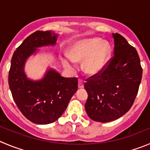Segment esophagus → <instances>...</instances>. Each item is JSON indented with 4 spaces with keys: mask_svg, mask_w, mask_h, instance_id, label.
<instances>
[{
    "mask_svg": "<svg viewBox=\"0 0 150 150\" xmlns=\"http://www.w3.org/2000/svg\"><path fill=\"white\" fill-rule=\"evenodd\" d=\"M83 82L82 80H78V88H83Z\"/></svg>",
    "mask_w": 150,
    "mask_h": 150,
    "instance_id": "34e87169",
    "label": "esophagus"
}]
</instances>
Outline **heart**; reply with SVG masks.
Masks as SVG:
<instances>
[{"mask_svg":"<svg viewBox=\"0 0 150 150\" xmlns=\"http://www.w3.org/2000/svg\"><path fill=\"white\" fill-rule=\"evenodd\" d=\"M111 51L109 42L102 40L100 38L83 39L72 46L69 54H65L63 58V64L68 69L74 70L76 62L84 59L83 71L89 75H96L107 66Z\"/></svg>","mask_w":150,"mask_h":150,"instance_id":"b5f03b06","label":"heart"}]
</instances>
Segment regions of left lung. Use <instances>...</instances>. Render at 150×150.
<instances>
[{
    "mask_svg": "<svg viewBox=\"0 0 150 150\" xmlns=\"http://www.w3.org/2000/svg\"><path fill=\"white\" fill-rule=\"evenodd\" d=\"M114 56L107 67L86 79L85 110L91 119L110 122L131 108L138 92L142 68L136 50L118 33H112Z\"/></svg>",
    "mask_w": 150,
    "mask_h": 150,
    "instance_id": "8db88e82",
    "label": "left lung"
}]
</instances>
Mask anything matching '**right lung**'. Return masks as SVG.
<instances>
[{
	"mask_svg": "<svg viewBox=\"0 0 150 150\" xmlns=\"http://www.w3.org/2000/svg\"><path fill=\"white\" fill-rule=\"evenodd\" d=\"M58 34L37 31L28 36L15 51L9 72L12 98L22 114L33 123L48 124L59 118L78 90L77 78H64L49 68L41 79L28 78L24 72L26 60L38 48L56 44Z\"/></svg>",
	"mask_w": 150,
	"mask_h": 150,
	"instance_id": "1",
	"label": "right lung"
}]
</instances>
